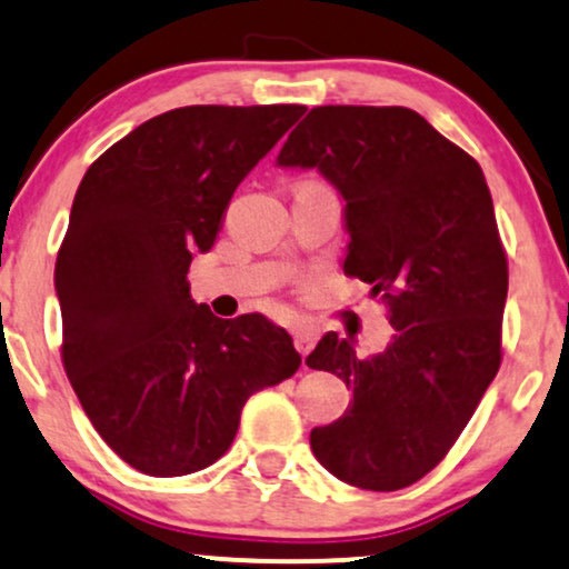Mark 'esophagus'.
Wrapping results in <instances>:
<instances>
[{
  "mask_svg": "<svg viewBox=\"0 0 569 569\" xmlns=\"http://www.w3.org/2000/svg\"><path fill=\"white\" fill-rule=\"evenodd\" d=\"M313 343H317V338H313V332H309V330H296V349H298V353L300 357H309L311 353V349H313Z\"/></svg>",
  "mask_w": 569,
  "mask_h": 569,
  "instance_id": "obj_1",
  "label": "esophagus"
}]
</instances>
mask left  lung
<instances>
[{
	"instance_id": "left-lung-1",
	"label": "left lung",
	"mask_w": 569,
	"mask_h": 569,
	"mask_svg": "<svg viewBox=\"0 0 569 569\" xmlns=\"http://www.w3.org/2000/svg\"><path fill=\"white\" fill-rule=\"evenodd\" d=\"M279 164L317 167L343 193V271L397 330L376 357L338 332L309 353L353 391L311 450L340 482L402 490L442 463L503 359L509 260L482 167L405 106H317Z\"/></svg>"
}]
</instances>
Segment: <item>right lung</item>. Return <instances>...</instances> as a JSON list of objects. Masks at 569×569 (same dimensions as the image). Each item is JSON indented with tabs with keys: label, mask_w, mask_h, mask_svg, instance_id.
<instances>
[{
	"label": "right lung",
	"mask_w": 569,
	"mask_h": 569,
	"mask_svg": "<svg viewBox=\"0 0 569 569\" xmlns=\"http://www.w3.org/2000/svg\"><path fill=\"white\" fill-rule=\"evenodd\" d=\"M306 106H183L103 151L58 250L60 359L106 445L149 477L207 469L252 393L296 376L290 332L263 313L218 319L186 273L247 172Z\"/></svg>",
	"instance_id": "1"
}]
</instances>
